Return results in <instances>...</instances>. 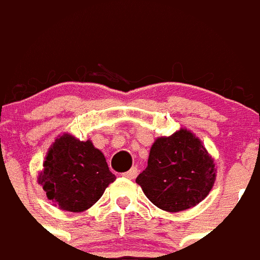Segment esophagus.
Returning <instances> with one entry per match:
<instances>
[{"label": "esophagus", "instance_id": "obj_1", "mask_svg": "<svg viewBox=\"0 0 260 260\" xmlns=\"http://www.w3.org/2000/svg\"><path fill=\"white\" fill-rule=\"evenodd\" d=\"M137 174H139V169L136 168V167H133V168L130 169V171L124 172V174H123V176H124V178H127V179H134V178L137 176Z\"/></svg>", "mask_w": 260, "mask_h": 260}]
</instances>
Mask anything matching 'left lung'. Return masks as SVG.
<instances>
[{
    "label": "left lung",
    "mask_w": 260,
    "mask_h": 260,
    "mask_svg": "<svg viewBox=\"0 0 260 260\" xmlns=\"http://www.w3.org/2000/svg\"><path fill=\"white\" fill-rule=\"evenodd\" d=\"M214 159L198 136L180 127L151 145L148 165L136 182L158 209L178 213L192 209L213 189Z\"/></svg>",
    "instance_id": "1"
}]
</instances>
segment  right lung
<instances>
[{
  "label": "right lung",
  "mask_w": 260,
  "mask_h": 260,
  "mask_svg": "<svg viewBox=\"0 0 260 260\" xmlns=\"http://www.w3.org/2000/svg\"><path fill=\"white\" fill-rule=\"evenodd\" d=\"M115 179L104 152L91 140L81 141L64 133L47 151L38 183L58 209L81 213L96 203Z\"/></svg>",
  "instance_id": "1"
}]
</instances>
